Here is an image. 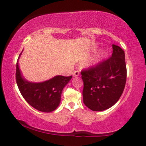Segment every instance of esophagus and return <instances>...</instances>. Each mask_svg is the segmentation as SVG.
I'll list each match as a JSON object with an SVG mask.
<instances>
[{
	"mask_svg": "<svg viewBox=\"0 0 146 146\" xmlns=\"http://www.w3.org/2000/svg\"><path fill=\"white\" fill-rule=\"evenodd\" d=\"M79 75H80V71H78V70L75 71L74 73H73V76L77 77V76H79Z\"/></svg>",
	"mask_w": 146,
	"mask_h": 146,
	"instance_id": "obj_1",
	"label": "esophagus"
}]
</instances>
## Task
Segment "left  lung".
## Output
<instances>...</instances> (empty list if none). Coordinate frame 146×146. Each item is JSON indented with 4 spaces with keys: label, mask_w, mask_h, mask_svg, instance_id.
Wrapping results in <instances>:
<instances>
[{
    "label": "left lung",
    "mask_w": 146,
    "mask_h": 146,
    "mask_svg": "<svg viewBox=\"0 0 146 146\" xmlns=\"http://www.w3.org/2000/svg\"><path fill=\"white\" fill-rule=\"evenodd\" d=\"M83 101L93 111L110 108L120 98L126 82L125 53L113 44V53L108 59L82 69Z\"/></svg>",
    "instance_id": "left-lung-1"
}]
</instances>
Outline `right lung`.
Wrapping results in <instances>:
<instances>
[{
	"label": "right lung",
	"instance_id": "right-lung-1",
	"mask_svg": "<svg viewBox=\"0 0 146 146\" xmlns=\"http://www.w3.org/2000/svg\"><path fill=\"white\" fill-rule=\"evenodd\" d=\"M18 62V59L16 63V83L25 100L39 111L50 113L56 110L60 104L64 87L71 80L72 75H57L44 82L31 83L22 77Z\"/></svg>",
	"mask_w": 146,
	"mask_h": 146
}]
</instances>
